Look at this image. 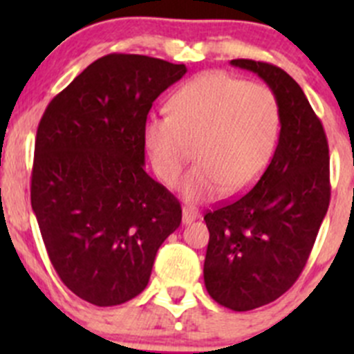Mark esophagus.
Returning <instances> with one entry per match:
<instances>
[{
	"label": "esophagus",
	"mask_w": 354,
	"mask_h": 354,
	"mask_svg": "<svg viewBox=\"0 0 354 354\" xmlns=\"http://www.w3.org/2000/svg\"><path fill=\"white\" fill-rule=\"evenodd\" d=\"M198 217V212L194 209H183V223L190 224Z\"/></svg>",
	"instance_id": "obj_1"
}]
</instances>
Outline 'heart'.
Listing matches in <instances>:
<instances>
[{
    "instance_id": "1",
    "label": "heart",
    "mask_w": 354,
    "mask_h": 354,
    "mask_svg": "<svg viewBox=\"0 0 354 354\" xmlns=\"http://www.w3.org/2000/svg\"><path fill=\"white\" fill-rule=\"evenodd\" d=\"M167 108L169 114H154L144 127L152 167L167 187L176 185L194 151L198 166L181 183L188 202L241 194L259 180L281 128L269 85L205 71L181 85Z\"/></svg>"
}]
</instances>
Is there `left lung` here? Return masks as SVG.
I'll return each instance as SVG.
<instances>
[{
    "label": "left lung",
    "instance_id": "1",
    "mask_svg": "<svg viewBox=\"0 0 354 354\" xmlns=\"http://www.w3.org/2000/svg\"><path fill=\"white\" fill-rule=\"evenodd\" d=\"M276 94V152L252 190L203 216V281L212 299L248 312L279 298L303 272L330 202L329 144L301 87L279 66L233 59Z\"/></svg>",
    "mask_w": 354,
    "mask_h": 354
}]
</instances>
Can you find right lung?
Listing matches in <instances>:
<instances>
[{
    "instance_id": "obj_1",
    "label": "right lung",
    "mask_w": 354,
    "mask_h": 354,
    "mask_svg": "<svg viewBox=\"0 0 354 354\" xmlns=\"http://www.w3.org/2000/svg\"><path fill=\"white\" fill-rule=\"evenodd\" d=\"M185 73L113 53L75 77L39 121L32 210L59 279L92 305L140 295L181 223L178 198L144 169V127L152 102Z\"/></svg>"
}]
</instances>
